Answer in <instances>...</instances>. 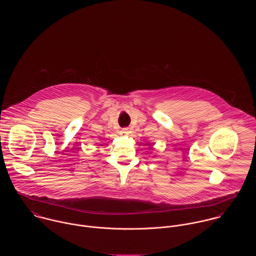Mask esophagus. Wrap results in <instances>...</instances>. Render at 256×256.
<instances>
[{
  "label": "esophagus",
  "mask_w": 256,
  "mask_h": 256,
  "mask_svg": "<svg viewBox=\"0 0 256 256\" xmlns=\"http://www.w3.org/2000/svg\"><path fill=\"white\" fill-rule=\"evenodd\" d=\"M129 134V130L128 128H123L120 130V135L121 136H127Z\"/></svg>",
  "instance_id": "esophagus-1"
}]
</instances>
